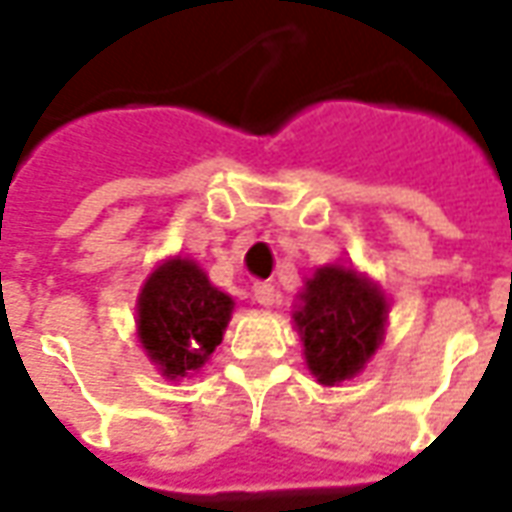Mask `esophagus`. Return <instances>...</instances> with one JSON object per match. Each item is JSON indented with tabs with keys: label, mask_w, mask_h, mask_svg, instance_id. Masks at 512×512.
Here are the masks:
<instances>
[{
	"label": "esophagus",
	"mask_w": 512,
	"mask_h": 512,
	"mask_svg": "<svg viewBox=\"0 0 512 512\" xmlns=\"http://www.w3.org/2000/svg\"><path fill=\"white\" fill-rule=\"evenodd\" d=\"M252 293H255V301L257 304H263V307H271L274 301H277V288L271 285V282H257L255 288H252Z\"/></svg>",
	"instance_id": "esophagus-1"
}]
</instances>
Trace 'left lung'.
Wrapping results in <instances>:
<instances>
[{"label":"left lung","mask_w":512,"mask_h":512,"mask_svg":"<svg viewBox=\"0 0 512 512\" xmlns=\"http://www.w3.org/2000/svg\"><path fill=\"white\" fill-rule=\"evenodd\" d=\"M386 296L354 268L323 266L304 282L293 321L318 384H343L362 373L384 340Z\"/></svg>","instance_id":"left-lung-1"}]
</instances>
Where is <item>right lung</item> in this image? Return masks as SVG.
I'll use <instances>...</instances> for the list:
<instances>
[{"label": "right lung", "instance_id": "1", "mask_svg": "<svg viewBox=\"0 0 512 512\" xmlns=\"http://www.w3.org/2000/svg\"><path fill=\"white\" fill-rule=\"evenodd\" d=\"M235 301L213 288L194 260L172 257L147 277L136 301L139 343L161 376L183 378L200 370L222 343Z\"/></svg>", "mask_w": 512, "mask_h": 512}]
</instances>
